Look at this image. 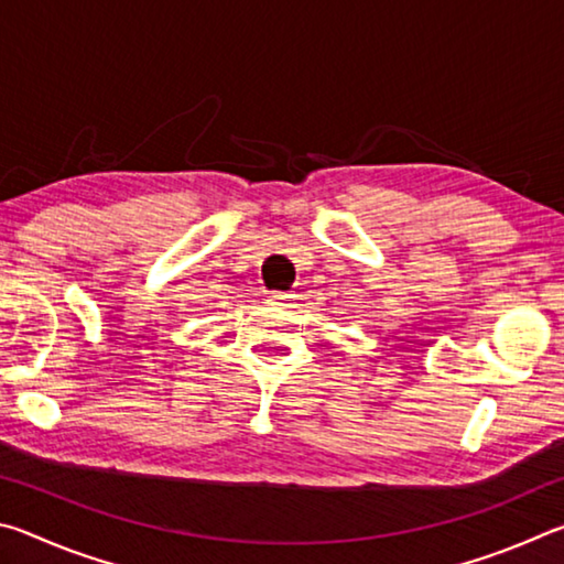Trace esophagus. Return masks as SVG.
I'll use <instances>...</instances> for the list:
<instances>
[{
	"label": "esophagus",
	"instance_id": "34e87169",
	"mask_svg": "<svg viewBox=\"0 0 564 564\" xmlns=\"http://www.w3.org/2000/svg\"><path fill=\"white\" fill-rule=\"evenodd\" d=\"M271 305H281V308H291V305L295 303V293H271L269 299Z\"/></svg>",
	"mask_w": 564,
	"mask_h": 564
}]
</instances>
